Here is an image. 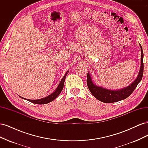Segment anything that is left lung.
Here are the masks:
<instances>
[{"label":"left lung","instance_id":"left-lung-1","mask_svg":"<svg viewBox=\"0 0 148 148\" xmlns=\"http://www.w3.org/2000/svg\"><path fill=\"white\" fill-rule=\"evenodd\" d=\"M141 47V67L140 70L136 79L131 84H130L127 87L123 88L119 90H110L104 88L96 86L92 82L91 75L88 73L87 75V85L89 91L92 93V95L95 96L97 99L105 102V103H112L115 102H118L123 99H126L134 91L137 85L140 83L143 78V70H144V64H143V49L140 44Z\"/></svg>","mask_w":148,"mask_h":148}]
</instances>
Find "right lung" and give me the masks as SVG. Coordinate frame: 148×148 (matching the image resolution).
I'll use <instances>...</instances> for the list:
<instances>
[{"label":"right lung","mask_w":148,"mask_h":148,"mask_svg":"<svg viewBox=\"0 0 148 148\" xmlns=\"http://www.w3.org/2000/svg\"><path fill=\"white\" fill-rule=\"evenodd\" d=\"M68 73H69V71H67L66 73L65 74L64 77L62 78V80L60 81V83L59 84V86H58V87L56 88V91L53 92H52L51 95H49L48 96H47L46 97L41 98V99H40L30 100V99H25V98L22 97L21 96H20V97L21 98H22V99H26V100H27V101H28L31 102H32V103H34V104H47V103H49V102H51L52 101L54 100L56 98L60 95V93L62 91V89H63L65 79V78H66V76L67 74H68Z\"/></svg>","instance_id":"obj_1"}]
</instances>
